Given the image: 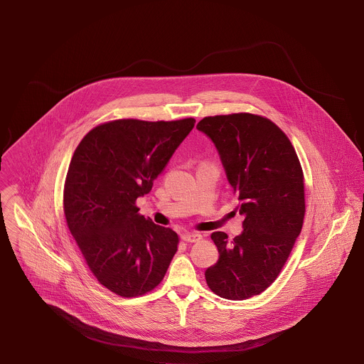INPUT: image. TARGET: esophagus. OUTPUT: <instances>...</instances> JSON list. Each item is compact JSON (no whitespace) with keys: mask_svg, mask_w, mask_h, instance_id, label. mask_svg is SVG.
Returning a JSON list of instances; mask_svg holds the SVG:
<instances>
[{"mask_svg":"<svg viewBox=\"0 0 364 364\" xmlns=\"http://www.w3.org/2000/svg\"><path fill=\"white\" fill-rule=\"evenodd\" d=\"M182 240L185 242H199L202 240V235L196 234V232H185V234H182Z\"/></svg>","mask_w":364,"mask_h":364,"instance_id":"esophagus-1","label":"esophagus"}]
</instances>
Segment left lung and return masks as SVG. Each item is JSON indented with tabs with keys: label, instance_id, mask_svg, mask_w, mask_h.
I'll list each match as a JSON object with an SVG mask.
<instances>
[{
	"label": "left lung",
	"instance_id": "obj_1",
	"mask_svg": "<svg viewBox=\"0 0 364 364\" xmlns=\"http://www.w3.org/2000/svg\"><path fill=\"white\" fill-rule=\"evenodd\" d=\"M196 127L215 144L245 217L232 241L225 232L211 234L220 258L206 270V282L223 299L247 300L277 279L301 232L303 168L289 137L267 117L217 114Z\"/></svg>",
	"mask_w": 364,
	"mask_h": 364
}]
</instances>
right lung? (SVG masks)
<instances>
[{
    "label": "right lung",
    "instance_id": "add662e5",
    "mask_svg": "<svg viewBox=\"0 0 364 364\" xmlns=\"http://www.w3.org/2000/svg\"><path fill=\"white\" fill-rule=\"evenodd\" d=\"M196 120L117 119L90 130L71 158L63 192L70 232L98 282L132 299L162 282L179 237L139 213Z\"/></svg>",
    "mask_w": 364,
    "mask_h": 364
}]
</instances>
